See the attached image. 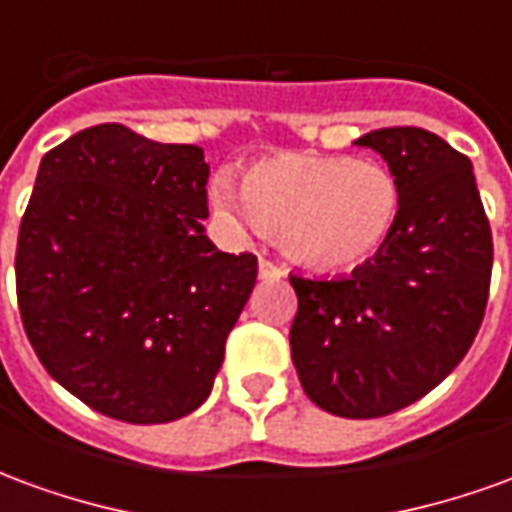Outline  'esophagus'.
Returning a JSON list of instances; mask_svg holds the SVG:
<instances>
[{
    "label": "esophagus",
    "instance_id": "obj_1",
    "mask_svg": "<svg viewBox=\"0 0 512 512\" xmlns=\"http://www.w3.org/2000/svg\"><path fill=\"white\" fill-rule=\"evenodd\" d=\"M257 277L277 279V277H282V268L274 266V263H271V260H266V257H260V263H257Z\"/></svg>",
    "mask_w": 512,
    "mask_h": 512
}]
</instances>
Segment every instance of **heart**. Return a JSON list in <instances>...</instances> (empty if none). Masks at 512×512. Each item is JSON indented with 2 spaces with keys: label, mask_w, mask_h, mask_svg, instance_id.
<instances>
[{
  "label": "heart",
  "mask_w": 512,
  "mask_h": 512,
  "mask_svg": "<svg viewBox=\"0 0 512 512\" xmlns=\"http://www.w3.org/2000/svg\"><path fill=\"white\" fill-rule=\"evenodd\" d=\"M216 213L233 230L277 235L296 263L315 271H354L376 260L397 233L403 191L376 161L282 153L257 161L238 186L211 183Z\"/></svg>",
  "instance_id": "heart-1"
}]
</instances>
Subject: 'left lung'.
<instances>
[{"mask_svg": "<svg viewBox=\"0 0 512 512\" xmlns=\"http://www.w3.org/2000/svg\"><path fill=\"white\" fill-rule=\"evenodd\" d=\"M354 145L403 191L397 233L351 277H290V356L315 406L386 417L450 376L483 323L494 244L472 161L425 128H381Z\"/></svg>", "mask_w": 512, "mask_h": 512, "instance_id": "obj_1", "label": "left lung"}]
</instances>
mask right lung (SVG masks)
<instances>
[{"instance_id": "1", "label": "right lung", "mask_w": 512, "mask_h": 512, "mask_svg": "<svg viewBox=\"0 0 512 512\" xmlns=\"http://www.w3.org/2000/svg\"><path fill=\"white\" fill-rule=\"evenodd\" d=\"M208 164L117 123L40 161L16 249L18 310L49 376L106 417L200 408L249 301L257 257L205 235Z\"/></svg>"}]
</instances>
